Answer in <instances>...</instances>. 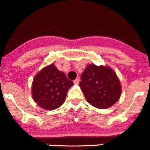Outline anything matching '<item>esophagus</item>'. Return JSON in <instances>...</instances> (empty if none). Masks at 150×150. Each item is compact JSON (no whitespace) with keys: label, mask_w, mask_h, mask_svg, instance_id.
I'll use <instances>...</instances> for the list:
<instances>
[{"label":"esophagus","mask_w":150,"mask_h":150,"mask_svg":"<svg viewBox=\"0 0 150 150\" xmlns=\"http://www.w3.org/2000/svg\"><path fill=\"white\" fill-rule=\"evenodd\" d=\"M74 84L78 85L79 83V79H76L75 80H74Z\"/></svg>","instance_id":"obj_1"}]
</instances>
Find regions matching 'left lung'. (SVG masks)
<instances>
[{
	"label": "left lung",
	"instance_id": "8db88e82",
	"mask_svg": "<svg viewBox=\"0 0 150 150\" xmlns=\"http://www.w3.org/2000/svg\"><path fill=\"white\" fill-rule=\"evenodd\" d=\"M79 86L88 103L100 109L116 104L121 95V84L110 67L89 64L81 75Z\"/></svg>",
	"mask_w": 150,
	"mask_h": 150
}]
</instances>
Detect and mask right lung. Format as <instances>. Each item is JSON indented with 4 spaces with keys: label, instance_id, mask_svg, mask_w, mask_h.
<instances>
[{
    "label": "right lung",
    "instance_id": "1",
    "mask_svg": "<svg viewBox=\"0 0 150 150\" xmlns=\"http://www.w3.org/2000/svg\"><path fill=\"white\" fill-rule=\"evenodd\" d=\"M74 85L65 74L53 64L40 71L33 80L32 96L42 108L52 110L59 108L65 100L67 91Z\"/></svg>",
    "mask_w": 150,
    "mask_h": 150
}]
</instances>
